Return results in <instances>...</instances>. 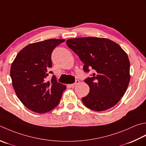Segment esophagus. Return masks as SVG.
Masks as SVG:
<instances>
[{
    "label": "esophagus",
    "instance_id": "34e87169",
    "mask_svg": "<svg viewBox=\"0 0 146 146\" xmlns=\"http://www.w3.org/2000/svg\"><path fill=\"white\" fill-rule=\"evenodd\" d=\"M79 80H76L75 81V82L74 83V84H70V85H69V86L70 87H75L76 85H77V84H79Z\"/></svg>",
    "mask_w": 146,
    "mask_h": 146
}]
</instances>
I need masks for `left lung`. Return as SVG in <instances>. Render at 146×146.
I'll return each mask as SVG.
<instances>
[{
	"label": "left lung",
	"instance_id": "obj_1",
	"mask_svg": "<svg viewBox=\"0 0 146 146\" xmlns=\"http://www.w3.org/2000/svg\"><path fill=\"white\" fill-rule=\"evenodd\" d=\"M66 45L84 63V70L93 69L92 77L85 80L89 86L82 102L96 111L107 110L116 105L129 84L130 61L127 53L116 42L99 37L67 40Z\"/></svg>",
	"mask_w": 146,
	"mask_h": 146
}]
</instances>
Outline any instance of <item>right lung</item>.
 Returning <instances> with one entry per match:
<instances>
[{
  "label": "right lung",
  "instance_id": "add662e5",
  "mask_svg": "<svg viewBox=\"0 0 146 146\" xmlns=\"http://www.w3.org/2000/svg\"><path fill=\"white\" fill-rule=\"evenodd\" d=\"M64 39H48L30 44L17 54L11 64L10 75L18 99L26 107L38 113L53 110L59 103L64 85L59 83L53 75L47 77L52 68L51 54Z\"/></svg>",
  "mask_w": 146,
  "mask_h": 146
}]
</instances>
